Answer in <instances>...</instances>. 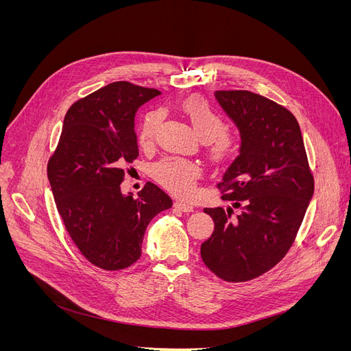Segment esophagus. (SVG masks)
Segmentation results:
<instances>
[{"instance_id": "esophagus-1", "label": "esophagus", "mask_w": 351, "mask_h": 351, "mask_svg": "<svg viewBox=\"0 0 351 351\" xmlns=\"http://www.w3.org/2000/svg\"><path fill=\"white\" fill-rule=\"evenodd\" d=\"M175 208H176V209H179V210H182V212H186V213L193 210V206H192V205L185 204V202H182V200L175 202Z\"/></svg>"}]
</instances>
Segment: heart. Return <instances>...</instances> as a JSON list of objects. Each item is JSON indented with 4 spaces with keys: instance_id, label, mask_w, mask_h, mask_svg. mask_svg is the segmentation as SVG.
<instances>
[{
    "instance_id": "heart-1",
    "label": "heart",
    "mask_w": 351,
    "mask_h": 351,
    "mask_svg": "<svg viewBox=\"0 0 351 351\" xmlns=\"http://www.w3.org/2000/svg\"><path fill=\"white\" fill-rule=\"evenodd\" d=\"M180 110L191 122L196 135L204 139L206 154L213 162L222 163L236 156L241 149V141L236 134L225 129L223 117L217 112L208 99L200 95L188 97L182 101ZM159 121V110H149L142 117L138 128V141L142 146L152 143ZM154 175L160 185L169 192L186 197L195 191V183L200 175V168L189 160L165 158L155 165Z\"/></svg>"
}]
</instances>
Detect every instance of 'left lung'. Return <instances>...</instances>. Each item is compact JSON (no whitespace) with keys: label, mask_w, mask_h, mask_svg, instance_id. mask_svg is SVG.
<instances>
[{"label":"left lung","mask_w":351,"mask_h":351,"mask_svg":"<svg viewBox=\"0 0 351 351\" xmlns=\"http://www.w3.org/2000/svg\"><path fill=\"white\" fill-rule=\"evenodd\" d=\"M241 132V152L217 188L232 208H206L215 230L200 246L217 278L247 282L278 265L303 222L315 192L298 119L285 106L250 90H216Z\"/></svg>","instance_id":"1"}]
</instances>
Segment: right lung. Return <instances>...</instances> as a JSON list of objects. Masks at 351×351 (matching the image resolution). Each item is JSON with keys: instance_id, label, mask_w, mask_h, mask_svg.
Returning <instances> with one entry per match:
<instances>
[{"instance_id": "obj_1", "label": "right lung", "mask_w": 351, "mask_h": 351, "mask_svg": "<svg viewBox=\"0 0 351 351\" xmlns=\"http://www.w3.org/2000/svg\"><path fill=\"white\" fill-rule=\"evenodd\" d=\"M154 88L112 82L73 102L64 119L48 179L72 242L104 270L134 265L151 220L172 208V199L152 182L134 197L123 195V166L138 155L135 114L159 95Z\"/></svg>"}]
</instances>
